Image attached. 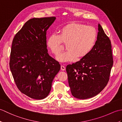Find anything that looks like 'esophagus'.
<instances>
[{"label":"esophagus","mask_w":122,"mask_h":122,"mask_svg":"<svg viewBox=\"0 0 122 122\" xmlns=\"http://www.w3.org/2000/svg\"><path fill=\"white\" fill-rule=\"evenodd\" d=\"M61 70L62 71H64L66 70V67L64 66L61 65Z\"/></svg>","instance_id":"1"}]
</instances>
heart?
I'll return each instance as SVG.
<instances>
[{"label":"heart","instance_id":"heart-1","mask_svg":"<svg viewBox=\"0 0 122 122\" xmlns=\"http://www.w3.org/2000/svg\"><path fill=\"white\" fill-rule=\"evenodd\" d=\"M97 31L91 25L72 22L62 27L58 35H51L46 40V46L53 54L57 55L61 50L62 42L66 50L56 56L60 62L74 61L88 55L94 48L97 39Z\"/></svg>","mask_w":122,"mask_h":122}]
</instances>
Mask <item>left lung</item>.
Wrapping results in <instances>:
<instances>
[{
	"label": "left lung",
	"mask_w": 122,
	"mask_h": 122,
	"mask_svg": "<svg viewBox=\"0 0 122 122\" xmlns=\"http://www.w3.org/2000/svg\"><path fill=\"white\" fill-rule=\"evenodd\" d=\"M94 48L86 56L66 67L72 95L87 99L97 95L109 80L113 60L110 39L98 24Z\"/></svg>",
	"instance_id": "left-lung-1"
}]
</instances>
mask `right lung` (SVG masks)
<instances>
[{
    "instance_id": "right-lung-1",
    "label": "right lung",
    "mask_w": 122,
    "mask_h": 122,
    "mask_svg": "<svg viewBox=\"0 0 122 122\" xmlns=\"http://www.w3.org/2000/svg\"><path fill=\"white\" fill-rule=\"evenodd\" d=\"M56 17L32 18L13 39L9 66L20 92L36 100L46 98L60 64L49 55L46 32Z\"/></svg>"
}]
</instances>
